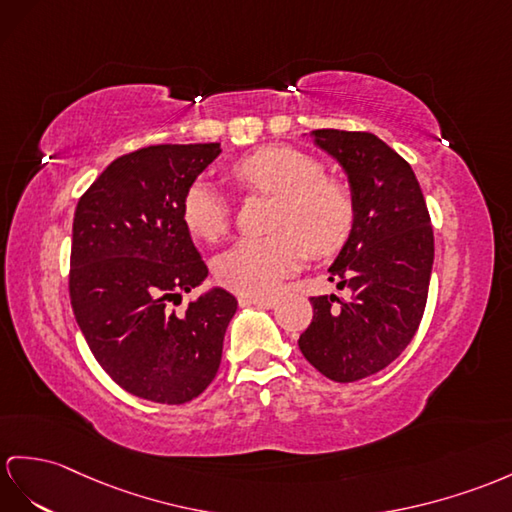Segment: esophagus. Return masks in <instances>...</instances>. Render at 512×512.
Listing matches in <instances>:
<instances>
[{
    "label": "esophagus",
    "mask_w": 512,
    "mask_h": 512,
    "mask_svg": "<svg viewBox=\"0 0 512 512\" xmlns=\"http://www.w3.org/2000/svg\"><path fill=\"white\" fill-rule=\"evenodd\" d=\"M241 304H254L260 308H273L278 304L276 297H265V295H241L239 297Z\"/></svg>",
    "instance_id": "esophagus-1"
}]
</instances>
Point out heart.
I'll use <instances>...</instances> for the list:
<instances>
[{"label": "heart", "mask_w": 512, "mask_h": 512, "mask_svg": "<svg viewBox=\"0 0 512 512\" xmlns=\"http://www.w3.org/2000/svg\"><path fill=\"white\" fill-rule=\"evenodd\" d=\"M321 162L295 147L267 145L230 167L247 193L273 197L263 239H245L223 254L217 276L243 295H269L306 256H330L350 239L356 206L350 186L321 176ZM182 219L199 239L221 241L230 232L232 208L215 184L195 180L182 197Z\"/></svg>", "instance_id": "obj_1"}]
</instances>
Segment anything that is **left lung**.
<instances>
[{
    "instance_id": "1",
    "label": "left lung",
    "mask_w": 512,
    "mask_h": 512,
    "mask_svg": "<svg viewBox=\"0 0 512 512\" xmlns=\"http://www.w3.org/2000/svg\"><path fill=\"white\" fill-rule=\"evenodd\" d=\"M313 139L350 180L354 228L328 271L352 297H310L313 321L297 343L326 378L356 382L391 365L413 341L428 299L434 234L415 171L376 134L315 130Z\"/></svg>"
}]
</instances>
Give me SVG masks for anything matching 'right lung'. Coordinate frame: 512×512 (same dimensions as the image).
Listing matches in <instances>:
<instances>
[{
	"instance_id": "right-lung-1",
	"label": "right lung",
	"mask_w": 512,
	"mask_h": 512,
	"mask_svg": "<svg viewBox=\"0 0 512 512\" xmlns=\"http://www.w3.org/2000/svg\"><path fill=\"white\" fill-rule=\"evenodd\" d=\"M219 154V143L136 149L110 162L73 217V315L108 376L149 402L186 404L215 380L236 313L223 289L167 310L208 276L182 197Z\"/></svg>"
}]
</instances>
